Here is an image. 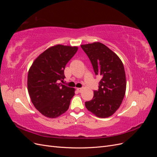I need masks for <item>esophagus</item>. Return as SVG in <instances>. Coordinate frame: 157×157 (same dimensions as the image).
Returning <instances> with one entry per match:
<instances>
[{"instance_id":"1","label":"esophagus","mask_w":157,"mask_h":157,"mask_svg":"<svg viewBox=\"0 0 157 157\" xmlns=\"http://www.w3.org/2000/svg\"><path fill=\"white\" fill-rule=\"evenodd\" d=\"M77 91H78V92H81V91L82 90V88H77Z\"/></svg>"}]
</instances>
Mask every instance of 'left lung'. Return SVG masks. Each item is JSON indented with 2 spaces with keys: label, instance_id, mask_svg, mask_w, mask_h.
<instances>
[{
  "label": "left lung",
  "instance_id": "1",
  "mask_svg": "<svg viewBox=\"0 0 157 157\" xmlns=\"http://www.w3.org/2000/svg\"><path fill=\"white\" fill-rule=\"evenodd\" d=\"M101 77L98 91L91 101L85 102L89 111L99 118L112 116L120 107L126 89L124 67L115 52L101 42L80 45Z\"/></svg>",
  "mask_w": 157,
  "mask_h": 157
}]
</instances>
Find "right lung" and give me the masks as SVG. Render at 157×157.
I'll return each instance as SVG.
<instances>
[{
  "mask_svg": "<svg viewBox=\"0 0 157 157\" xmlns=\"http://www.w3.org/2000/svg\"><path fill=\"white\" fill-rule=\"evenodd\" d=\"M77 50V46H52L38 56L29 68L28 92L33 105L46 117L55 118L68 110L75 89L60 82L65 78V65Z\"/></svg>",
  "mask_w": 157,
  "mask_h": 157,
  "instance_id": "obj_1",
  "label": "right lung"
}]
</instances>
